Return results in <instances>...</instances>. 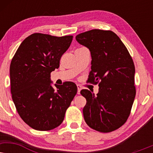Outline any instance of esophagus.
<instances>
[{
	"label": "esophagus",
	"mask_w": 153,
	"mask_h": 153,
	"mask_svg": "<svg viewBox=\"0 0 153 153\" xmlns=\"http://www.w3.org/2000/svg\"><path fill=\"white\" fill-rule=\"evenodd\" d=\"M76 86H77V93L80 94V91L81 90V85H79V84H77Z\"/></svg>",
	"instance_id": "obj_1"
}]
</instances>
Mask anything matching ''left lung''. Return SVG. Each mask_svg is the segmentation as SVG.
Instances as JSON below:
<instances>
[{
  "instance_id": "obj_1",
  "label": "left lung",
  "mask_w": 153,
  "mask_h": 153,
  "mask_svg": "<svg viewBox=\"0 0 153 153\" xmlns=\"http://www.w3.org/2000/svg\"><path fill=\"white\" fill-rule=\"evenodd\" d=\"M76 39L91 51L92 66L88 81L100 86L96 96L87 89L81 91L86 99L84 120L96 131L111 132L123 126L130 114L136 95L133 60L111 30L93 29L77 35Z\"/></svg>"
}]
</instances>
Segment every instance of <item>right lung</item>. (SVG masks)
I'll return each mask as SVG.
<instances>
[{"label": "right lung", "instance_id": "1", "mask_svg": "<svg viewBox=\"0 0 153 153\" xmlns=\"http://www.w3.org/2000/svg\"><path fill=\"white\" fill-rule=\"evenodd\" d=\"M72 35L52 36L33 33L22 42L10 68L12 97L19 115L28 126L49 131L59 126L77 93L74 83L56 88L50 85L51 72L60 66Z\"/></svg>", "mask_w": 153, "mask_h": 153}]
</instances>
